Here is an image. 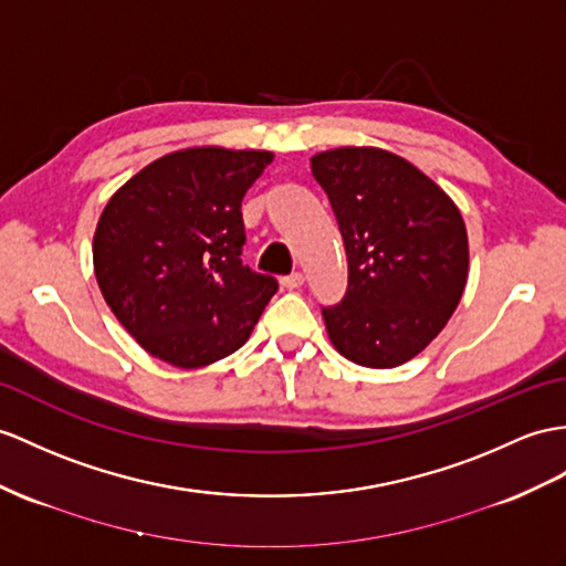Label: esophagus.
Listing matches in <instances>:
<instances>
[{
	"mask_svg": "<svg viewBox=\"0 0 566 566\" xmlns=\"http://www.w3.org/2000/svg\"><path fill=\"white\" fill-rule=\"evenodd\" d=\"M302 283H305V275H302L300 271H295L291 275H283V279H281V285L287 287V291H295V287H300Z\"/></svg>",
	"mask_w": 566,
	"mask_h": 566,
	"instance_id": "34e87169",
	"label": "esophagus"
}]
</instances>
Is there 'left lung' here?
<instances>
[{"label":"left lung","instance_id":"1","mask_svg":"<svg viewBox=\"0 0 566 566\" xmlns=\"http://www.w3.org/2000/svg\"><path fill=\"white\" fill-rule=\"evenodd\" d=\"M336 213L348 291L324 307L328 338L350 363L391 369L447 326L468 281V235L457 203L406 158L375 146L312 156Z\"/></svg>","mask_w":566,"mask_h":566}]
</instances>
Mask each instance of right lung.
Wrapping results in <instances>:
<instances>
[{
  "label": "right lung",
  "instance_id": "add662e5",
  "mask_svg": "<svg viewBox=\"0 0 566 566\" xmlns=\"http://www.w3.org/2000/svg\"><path fill=\"white\" fill-rule=\"evenodd\" d=\"M271 150L182 148L124 182L101 213L93 269L139 346L179 369L250 338L279 283L242 264V199Z\"/></svg>",
  "mask_w": 566,
  "mask_h": 566
}]
</instances>
